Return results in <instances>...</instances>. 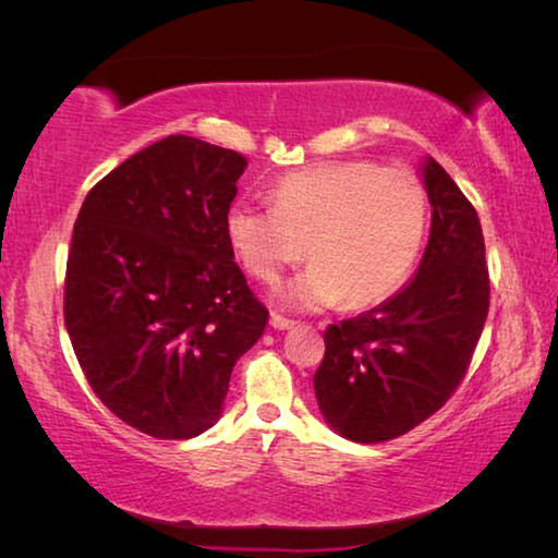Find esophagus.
<instances>
[{"mask_svg":"<svg viewBox=\"0 0 558 558\" xmlns=\"http://www.w3.org/2000/svg\"><path fill=\"white\" fill-rule=\"evenodd\" d=\"M270 325H272V329H290V327H295V319H288V317L278 315V313H272Z\"/></svg>","mask_w":558,"mask_h":558,"instance_id":"esophagus-1","label":"esophagus"}]
</instances>
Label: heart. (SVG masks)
<instances>
[{
    "label": "heart",
    "mask_w": 558,
    "mask_h": 558,
    "mask_svg": "<svg viewBox=\"0 0 558 558\" xmlns=\"http://www.w3.org/2000/svg\"><path fill=\"white\" fill-rule=\"evenodd\" d=\"M428 233V192L409 167L369 159L315 165L280 179L276 206L239 199L226 235L243 268L263 282L307 256L288 288L298 307H372L411 278Z\"/></svg>",
    "instance_id": "1"
}]
</instances>
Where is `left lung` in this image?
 I'll use <instances>...</instances> for the list:
<instances>
[{
  "instance_id": "obj_1",
  "label": "left lung",
  "mask_w": 558,
  "mask_h": 558,
  "mask_svg": "<svg viewBox=\"0 0 558 558\" xmlns=\"http://www.w3.org/2000/svg\"><path fill=\"white\" fill-rule=\"evenodd\" d=\"M430 239L415 278L369 313L325 329L315 396L329 426L356 442L413 430L446 405L475 354L489 310L475 206L428 157Z\"/></svg>"
}]
</instances>
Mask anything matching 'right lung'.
<instances>
[{"label":"right lung","mask_w":558,"mask_h":558,"mask_svg":"<svg viewBox=\"0 0 558 558\" xmlns=\"http://www.w3.org/2000/svg\"><path fill=\"white\" fill-rule=\"evenodd\" d=\"M245 167L233 149L169 135L102 177L73 226L63 319L75 359L110 413L159 440L214 426L268 323L226 235Z\"/></svg>","instance_id":"1"}]
</instances>
